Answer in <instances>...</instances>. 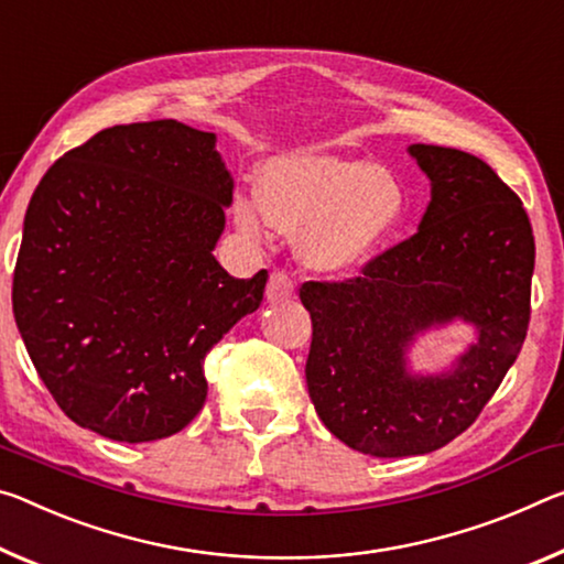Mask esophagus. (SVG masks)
<instances>
[{"mask_svg":"<svg viewBox=\"0 0 564 564\" xmlns=\"http://www.w3.org/2000/svg\"><path fill=\"white\" fill-rule=\"evenodd\" d=\"M293 296V281L285 273H273L265 285V301L268 303H281Z\"/></svg>","mask_w":564,"mask_h":564,"instance_id":"obj_1","label":"esophagus"}]
</instances>
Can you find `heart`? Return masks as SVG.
Segmentation results:
<instances>
[{"label":"heart","instance_id":"b5f03b06","mask_svg":"<svg viewBox=\"0 0 564 564\" xmlns=\"http://www.w3.org/2000/svg\"><path fill=\"white\" fill-rule=\"evenodd\" d=\"M404 216V187L389 170L330 153L275 155L258 175V195H238L234 220L263 243L268 228L299 234L308 268L348 275L371 261Z\"/></svg>","mask_w":564,"mask_h":564}]
</instances>
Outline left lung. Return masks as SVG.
I'll return each instance as SVG.
<instances>
[{
  "mask_svg": "<svg viewBox=\"0 0 564 564\" xmlns=\"http://www.w3.org/2000/svg\"><path fill=\"white\" fill-rule=\"evenodd\" d=\"M432 183L419 230L366 263L359 279L303 283L314 338L308 397L328 432L371 457L449 444L479 416L524 344L534 236L522 200L485 160L409 145ZM452 323L476 341L449 370L422 375L408 354Z\"/></svg>",
  "mask_w": 564,
  "mask_h": 564,
  "instance_id": "left-lung-1",
  "label": "left lung"
}]
</instances>
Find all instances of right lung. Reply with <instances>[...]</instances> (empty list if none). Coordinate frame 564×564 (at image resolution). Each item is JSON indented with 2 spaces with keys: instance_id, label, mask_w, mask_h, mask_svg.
Segmentation results:
<instances>
[{
  "instance_id": "1",
  "label": "right lung",
  "mask_w": 564,
  "mask_h": 564,
  "mask_svg": "<svg viewBox=\"0 0 564 564\" xmlns=\"http://www.w3.org/2000/svg\"><path fill=\"white\" fill-rule=\"evenodd\" d=\"M216 132L115 124L34 191L12 308L44 387L75 424L155 442L198 414L205 354L263 301L265 271L228 275L213 250L234 203Z\"/></svg>"
}]
</instances>
